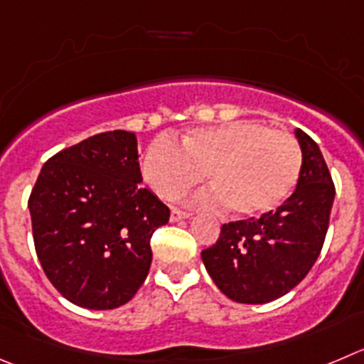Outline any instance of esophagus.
Masks as SVG:
<instances>
[{
    "mask_svg": "<svg viewBox=\"0 0 364 364\" xmlns=\"http://www.w3.org/2000/svg\"><path fill=\"white\" fill-rule=\"evenodd\" d=\"M190 215H192V213L186 212V210H179V208H172L171 210V220H172V223H178V220L188 219Z\"/></svg>",
    "mask_w": 364,
    "mask_h": 364,
    "instance_id": "1",
    "label": "esophagus"
}]
</instances>
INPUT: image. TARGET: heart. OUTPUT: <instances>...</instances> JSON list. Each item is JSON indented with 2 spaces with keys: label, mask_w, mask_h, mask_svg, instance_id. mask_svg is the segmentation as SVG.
Segmentation results:
<instances>
[{
  "label": "heart",
  "mask_w": 364,
  "mask_h": 364,
  "mask_svg": "<svg viewBox=\"0 0 364 364\" xmlns=\"http://www.w3.org/2000/svg\"><path fill=\"white\" fill-rule=\"evenodd\" d=\"M205 172L217 191L213 201L240 217H260L280 208L301 172V149L293 136L255 120L193 129L179 147L158 138L145 151L141 176L159 198L176 199L198 185Z\"/></svg>",
  "instance_id": "obj_1"
}]
</instances>
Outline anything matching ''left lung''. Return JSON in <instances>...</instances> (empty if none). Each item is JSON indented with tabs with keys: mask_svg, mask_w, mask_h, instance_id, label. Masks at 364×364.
<instances>
[{
	"mask_svg": "<svg viewBox=\"0 0 364 364\" xmlns=\"http://www.w3.org/2000/svg\"><path fill=\"white\" fill-rule=\"evenodd\" d=\"M301 172L291 198L259 219L223 224L201 253L223 294L239 304H267L294 289L314 266L328 230L336 188L320 147L301 129Z\"/></svg>",
	"mask_w": 364,
	"mask_h": 364,
	"instance_id": "obj_1",
	"label": "left lung"
}]
</instances>
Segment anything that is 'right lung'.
<instances>
[{
	"mask_svg": "<svg viewBox=\"0 0 364 364\" xmlns=\"http://www.w3.org/2000/svg\"><path fill=\"white\" fill-rule=\"evenodd\" d=\"M140 183L129 131L90 136L41 168L28 199L33 244L44 274L71 304L117 309L147 278L151 237L171 210Z\"/></svg>",
	"mask_w": 364,
	"mask_h": 364,
	"instance_id": "right-lung-1",
	"label": "right lung"
}]
</instances>
